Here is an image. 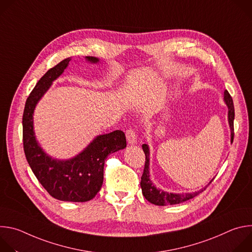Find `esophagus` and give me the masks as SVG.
Segmentation results:
<instances>
[{
	"instance_id": "1",
	"label": "esophagus",
	"mask_w": 252,
	"mask_h": 252,
	"mask_svg": "<svg viewBox=\"0 0 252 252\" xmlns=\"http://www.w3.org/2000/svg\"><path fill=\"white\" fill-rule=\"evenodd\" d=\"M126 140L128 142V145H134V143H136V134L134 129L128 128L126 130Z\"/></svg>"
}]
</instances>
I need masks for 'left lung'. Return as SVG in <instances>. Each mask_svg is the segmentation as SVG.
Segmentation results:
<instances>
[{
    "mask_svg": "<svg viewBox=\"0 0 252 252\" xmlns=\"http://www.w3.org/2000/svg\"><path fill=\"white\" fill-rule=\"evenodd\" d=\"M224 102L227 105L228 113H227V119H228V125L230 127V141H233V121H234V105H233V100L232 97L230 96L229 93L227 91H224ZM142 151L146 155V164H145V169H143V173L141 176V181H140V188L143 196L146 197L147 200H149L151 203L156 204V205H172V204H178L185 202L189 199L193 198L194 196L198 195L201 193L205 189L211 184L214 178H212L209 182V184L205 187L202 188L201 189L194 191V192H189V193H173V192H167L164 190H161L159 189H157L156 186L153 184L151 181V174H150V148L148 145H142Z\"/></svg>",
    "mask_w": 252,
    "mask_h": 252,
    "instance_id": "left-lung-1",
    "label": "left lung"
}]
</instances>
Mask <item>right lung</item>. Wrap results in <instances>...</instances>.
Wrapping results in <instances>:
<instances>
[{
	"instance_id": "obj_1",
	"label": "right lung",
	"mask_w": 252,
	"mask_h": 252,
	"mask_svg": "<svg viewBox=\"0 0 252 252\" xmlns=\"http://www.w3.org/2000/svg\"><path fill=\"white\" fill-rule=\"evenodd\" d=\"M70 60V57L66 58L50 68L27 98L23 115V142L29 165L53 197L63 201L85 202L93 199L102 186L106 157L124 150L126 139L122 130L99 134L79 155L64 160L53 158L41 148L33 130L35 105L53 82L63 73ZM86 60L92 63L99 62L94 57H86Z\"/></svg>"
}]
</instances>
